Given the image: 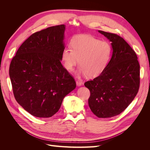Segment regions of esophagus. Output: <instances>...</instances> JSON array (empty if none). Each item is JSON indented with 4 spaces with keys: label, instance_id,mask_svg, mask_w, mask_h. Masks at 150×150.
Listing matches in <instances>:
<instances>
[{
    "label": "esophagus",
    "instance_id": "1",
    "mask_svg": "<svg viewBox=\"0 0 150 150\" xmlns=\"http://www.w3.org/2000/svg\"><path fill=\"white\" fill-rule=\"evenodd\" d=\"M76 82V84L78 85V86H81V84H82V82H81V81H80L77 80Z\"/></svg>",
    "mask_w": 150,
    "mask_h": 150
}]
</instances>
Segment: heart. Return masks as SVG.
I'll return each instance as SVG.
<instances>
[{"label":"heart","mask_w":150,"mask_h":150,"mask_svg":"<svg viewBox=\"0 0 150 150\" xmlns=\"http://www.w3.org/2000/svg\"><path fill=\"white\" fill-rule=\"evenodd\" d=\"M70 48L63 49L62 61L68 71H72L79 64V73L88 78H95L105 69L112 54L111 45L87 34L76 35L70 40Z\"/></svg>","instance_id":"heart-1"}]
</instances>
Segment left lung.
<instances>
[{
    "mask_svg": "<svg viewBox=\"0 0 150 150\" xmlns=\"http://www.w3.org/2000/svg\"><path fill=\"white\" fill-rule=\"evenodd\" d=\"M98 31L111 42L112 57L102 73L84 86L90 91L91 110L106 118L120 115L133 101L139 88L140 71L137 54L123 38Z\"/></svg>",
    "mask_w": 150,
    "mask_h": 150,
    "instance_id": "1",
    "label": "left lung"
}]
</instances>
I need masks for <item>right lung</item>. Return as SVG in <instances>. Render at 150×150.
Returning a JSON list of instances; mask_svg holds the SVG:
<instances>
[{
  "label": "right lung",
  "mask_w": 150,
  "mask_h": 150,
  "mask_svg": "<svg viewBox=\"0 0 150 150\" xmlns=\"http://www.w3.org/2000/svg\"><path fill=\"white\" fill-rule=\"evenodd\" d=\"M65 25L49 27L32 34L11 61L9 76L17 102L30 115L50 117L76 81L62 66Z\"/></svg>",
  "instance_id": "right-lung-1"
}]
</instances>
